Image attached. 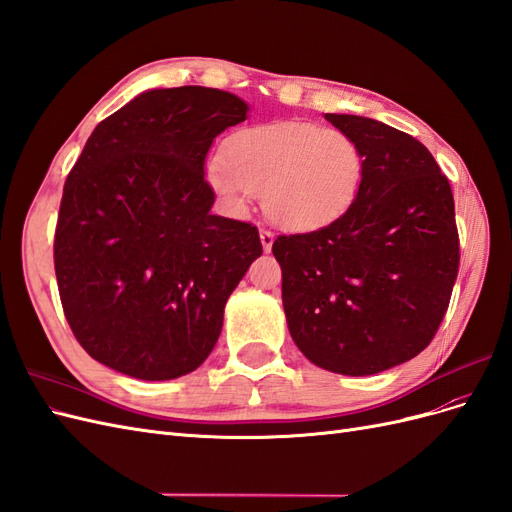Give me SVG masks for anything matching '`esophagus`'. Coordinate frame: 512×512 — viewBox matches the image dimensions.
Wrapping results in <instances>:
<instances>
[{
	"label": "esophagus",
	"instance_id": "1",
	"mask_svg": "<svg viewBox=\"0 0 512 512\" xmlns=\"http://www.w3.org/2000/svg\"><path fill=\"white\" fill-rule=\"evenodd\" d=\"M273 232L271 230H267V228H262L260 230V243H262V250L265 252H271V247H273Z\"/></svg>",
	"mask_w": 512,
	"mask_h": 512
}]
</instances>
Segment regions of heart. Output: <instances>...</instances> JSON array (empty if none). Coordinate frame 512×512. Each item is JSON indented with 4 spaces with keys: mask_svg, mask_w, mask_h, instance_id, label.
<instances>
[{
    "mask_svg": "<svg viewBox=\"0 0 512 512\" xmlns=\"http://www.w3.org/2000/svg\"><path fill=\"white\" fill-rule=\"evenodd\" d=\"M207 181L224 203L243 209L262 196L269 220L294 232L316 230L344 215L363 181V153L339 130L275 121L237 132L224 160L207 166Z\"/></svg>",
    "mask_w": 512,
    "mask_h": 512,
    "instance_id": "b5f03b06",
    "label": "heart"
}]
</instances>
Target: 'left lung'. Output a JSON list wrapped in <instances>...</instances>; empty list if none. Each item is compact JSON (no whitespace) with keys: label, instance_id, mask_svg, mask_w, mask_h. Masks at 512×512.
Segmentation results:
<instances>
[{"label":"left lung","instance_id":"1","mask_svg":"<svg viewBox=\"0 0 512 512\" xmlns=\"http://www.w3.org/2000/svg\"><path fill=\"white\" fill-rule=\"evenodd\" d=\"M363 153L350 209L277 237L288 331L314 365L374 376L425 350L459 269L455 200L425 145L382 121L324 113Z\"/></svg>","mask_w":512,"mask_h":512}]
</instances>
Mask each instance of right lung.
<instances>
[{
  "instance_id": "obj_1",
  "label": "right lung",
  "mask_w": 512,
  "mask_h": 512,
  "mask_svg": "<svg viewBox=\"0 0 512 512\" xmlns=\"http://www.w3.org/2000/svg\"><path fill=\"white\" fill-rule=\"evenodd\" d=\"M250 106L211 87L147 89L100 121L64 185L55 275L89 356L138 380L203 365L224 307L262 254L252 224L213 215V138Z\"/></svg>"
}]
</instances>
